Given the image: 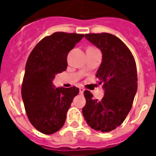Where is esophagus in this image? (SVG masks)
Listing matches in <instances>:
<instances>
[{"instance_id": "esophagus-1", "label": "esophagus", "mask_w": 156, "mask_h": 156, "mask_svg": "<svg viewBox=\"0 0 156 156\" xmlns=\"http://www.w3.org/2000/svg\"><path fill=\"white\" fill-rule=\"evenodd\" d=\"M83 92H84V89H83V88H79V94H83Z\"/></svg>"}]
</instances>
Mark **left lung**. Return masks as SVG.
<instances>
[{"instance_id": "1", "label": "left lung", "mask_w": 156, "mask_h": 156, "mask_svg": "<svg viewBox=\"0 0 156 156\" xmlns=\"http://www.w3.org/2000/svg\"><path fill=\"white\" fill-rule=\"evenodd\" d=\"M85 38L102 51V62L96 77L103 83L105 96L100 101L88 90L83 115L95 130L110 132L119 126L132 108L137 92V69L130 50L109 33L85 34Z\"/></svg>"}]
</instances>
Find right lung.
Segmentation results:
<instances>
[{
  "label": "right lung",
  "mask_w": 156,
  "mask_h": 156,
  "mask_svg": "<svg viewBox=\"0 0 156 156\" xmlns=\"http://www.w3.org/2000/svg\"><path fill=\"white\" fill-rule=\"evenodd\" d=\"M83 36L55 32L39 41L27 58L22 100L31 124L42 134H53L63 126L73 99L79 93L76 87L55 88L52 80L67 69L68 52Z\"/></svg>",
  "instance_id": "1"
}]
</instances>
